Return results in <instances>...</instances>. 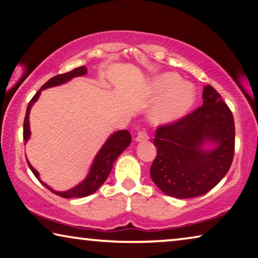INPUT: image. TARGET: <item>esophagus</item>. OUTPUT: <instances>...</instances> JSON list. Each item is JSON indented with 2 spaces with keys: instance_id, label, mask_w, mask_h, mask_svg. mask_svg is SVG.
<instances>
[{
  "instance_id": "1",
  "label": "esophagus",
  "mask_w": 258,
  "mask_h": 258,
  "mask_svg": "<svg viewBox=\"0 0 258 258\" xmlns=\"http://www.w3.org/2000/svg\"><path fill=\"white\" fill-rule=\"evenodd\" d=\"M149 139V136L147 134L146 131H139L136 137V141L141 142V141H147Z\"/></svg>"
}]
</instances>
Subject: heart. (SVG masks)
Listing matches in <instances>:
<instances>
[{"instance_id":"obj_1","label":"heart","mask_w":258,"mask_h":258,"mask_svg":"<svg viewBox=\"0 0 258 258\" xmlns=\"http://www.w3.org/2000/svg\"><path fill=\"white\" fill-rule=\"evenodd\" d=\"M175 73H163L153 80L151 91L161 97L151 114L154 125H168L185 116L194 105L196 95L189 83Z\"/></svg>"}]
</instances>
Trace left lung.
I'll use <instances>...</instances> for the list:
<instances>
[{"label": "left lung", "mask_w": 258, "mask_h": 258, "mask_svg": "<svg viewBox=\"0 0 258 258\" xmlns=\"http://www.w3.org/2000/svg\"><path fill=\"white\" fill-rule=\"evenodd\" d=\"M203 105L174 124L156 130L157 148L151 177L168 196L198 197L217 185L229 170L235 145V126L229 107L207 84Z\"/></svg>", "instance_id": "8db88e82"}]
</instances>
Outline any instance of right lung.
I'll use <instances>...</instances> for the list:
<instances>
[{"label":"right lung","mask_w":258,"mask_h":258,"mask_svg":"<svg viewBox=\"0 0 258 258\" xmlns=\"http://www.w3.org/2000/svg\"><path fill=\"white\" fill-rule=\"evenodd\" d=\"M86 74H87V68H86V66H82V67L73 69L72 72L64 73V74L56 75V76H54V78L49 79L47 82H46L44 86L40 88V90L33 96V98L31 99L29 103L28 109H26L24 126H23V138H24L25 144L28 142V140L30 139V136H31L30 121H29L30 110H31V107L33 106L34 103L38 101L41 91L47 89V88L61 86V84L67 83L68 81H71L72 79L78 78V76H83ZM131 140H132V138H131V134L127 130H120V131H117V132L111 134V136L107 138L106 141L104 142V145L102 146V148L99 149L97 154H96V156H95L94 161H92L91 167L89 169V172H88L87 177L84 178L82 182L79 183L78 185L72 187V189H69L67 191L53 190L51 186H48L47 184L44 183L43 180L40 179L39 172H38L36 169L31 166V163L29 162V161H28V164L31 169V171L33 172V175L40 180V183L43 184L45 187H47V189L49 191H52L53 194H55L63 198L87 197V196H89L97 191L98 187L105 182L107 176L110 175L111 170H112L114 161H116L117 157L120 155V154L124 152L126 148L128 147L131 144Z\"/></svg>","instance_id":"right-lung-1"}]
</instances>
